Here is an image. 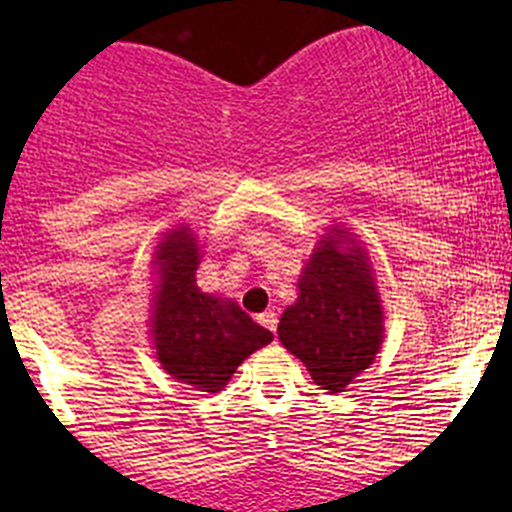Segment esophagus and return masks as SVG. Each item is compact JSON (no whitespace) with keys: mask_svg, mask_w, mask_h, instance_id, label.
I'll list each match as a JSON object with an SVG mask.
<instances>
[{"mask_svg":"<svg viewBox=\"0 0 512 512\" xmlns=\"http://www.w3.org/2000/svg\"><path fill=\"white\" fill-rule=\"evenodd\" d=\"M257 322H260L262 327H265V329H270L272 334L277 332V314H275V312H265V314H260V317H257Z\"/></svg>","mask_w":512,"mask_h":512,"instance_id":"1","label":"esophagus"}]
</instances>
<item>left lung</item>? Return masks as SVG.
<instances>
[{"label": "left lung", "instance_id": "left-lung-1", "mask_svg": "<svg viewBox=\"0 0 512 512\" xmlns=\"http://www.w3.org/2000/svg\"><path fill=\"white\" fill-rule=\"evenodd\" d=\"M342 244H349L347 251ZM299 297L280 319V342L304 366L314 384L344 391L374 361L384 337V312L364 250L332 230L299 280Z\"/></svg>", "mask_w": 512, "mask_h": 512}]
</instances>
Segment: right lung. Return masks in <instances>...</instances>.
Segmentation results:
<instances>
[{"label": "right lung", "mask_w": 512, "mask_h": 512, "mask_svg": "<svg viewBox=\"0 0 512 512\" xmlns=\"http://www.w3.org/2000/svg\"><path fill=\"white\" fill-rule=\"evenodd\" d=\"M158 292L153 342L168 374L198 391H220L237 366L272 342V332L252 322L235 302L200 292L195 285L198 242L188 227L158 245Z\"/></svg>", "instance_id": "right-lung-1"}]
</instances>
